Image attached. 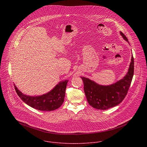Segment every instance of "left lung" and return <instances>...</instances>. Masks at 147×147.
Here are the masks:
<instances>
[{
  "instance_id": "1",
  "label": "left lung",
  "mask_w": 147,
  "mask_h": 147,
  "mask_svg": "<svg viewBox=\"0 0 147 147\" xmlns=\"http://www.w3.org/2000/svg\"><path fill=\"white\" fill-rule=\"evenodd\" d=\"M120 34L123 39L128 42L126 36L121 32ZM134 72V61L132 55L127 74L123 79L115 83L110 85H101L88 78L81 77L84 83L85 94L89 104L99 110H106L119 105L127 94Z\"/></svg>"
}]
</instances>
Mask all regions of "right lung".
I'll list each match as a JSON object with an SVG mask.
<instances>
[{
    "mask_svg": "<svg viewBox=\"0 0 147 147\" xmlns=\"http://www.w3.org/2000/svg\"><path fill=\"white\" fill-rule=\"evenodd\" d=\"M68 80L59 82L49 92L38 96H29L21 93L16 85L15 88L19 97L27 105L41 111H52L63 104Z\"/></svg>",
    "mask_w": 147,
    "mask_h": 147,
    "instance_id": "add662e5",
    "label": "right lung"
}]
</instances>
